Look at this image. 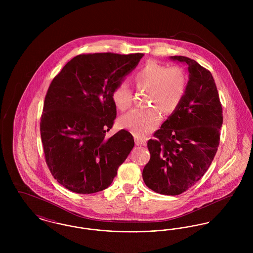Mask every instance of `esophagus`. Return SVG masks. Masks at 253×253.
Wrapping results in <instances>:
<instances>
[{"label":"esophagus","instance_id":"34e87169","mask_svg":"<svg viewBox=\"0 0 253 253\" xmlns=\"http://www.w3.org/2000/svg\"><path fill=\"white\" fill-rule=\"evenodd\" d=\"M134 142H135V144L138 145V146H139V145H140V146H141V145L145 146V145H146V139L140 137V136H136V135H135V136H134Z\"/></svg>","mask_w":253,"mask_h":253}]
</instances>
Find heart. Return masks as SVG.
<instances>
[{
  "label": "heart",
  "mask_w": 253,
  "mask_h": 253,
  "mask_svg": "<svg viewBox=\"0 0 253 253\" xmlns=\"http://www.w3.org/2000/svg\"><path fill=\"white\" fill-rule=\"evenodd\" d=\"M136 89H146L144 102L149 106L130 111L121 119V125L132 133L142 136L152 132L160 121V113L169 115L179 105L187 91V76L178 66L167 67L149 61L132 75ZM115 106L121 112L130 108L133 94L126 83H120L112 91Z\"/></svg>",
  "instance_id": "b5f03b06"
}]
</instances>
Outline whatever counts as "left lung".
<instances>
[{
	"mask_svg": "<svg viewBox=\"0 0 253 253\" xmlns=\"http://www.w3.org/2000/svg\"><path fill=\"white\" fill-rule=\"evenodd\" d=\"M188 64L189 82L179 107L148 140L151 154L142 177L152 191L178 195L201 179L216 155L223 110L211 73L195 60Z\"/></svg>",
	"mask_w": 253,
	"mask_h": 253,
	"instance_id": "obj_1",
	"label": "left lung"
}]
</instances>
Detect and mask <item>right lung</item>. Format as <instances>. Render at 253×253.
Listing matches in <instances>:
<instances>
[{"mask_svg": "<svg viewBox=\"0 0 253 253\" xmlns=\"http://www.w3.org/2000/svg\"><path fill=\"white\" fill-rule=\"evenodd\" d=\"M144 55L81 54L52 81L40 122L45 162L67 190L94 193L108 188L132 151V134L111 137L117 117L112 91Z\"/></svg>", "mask_w": 253, "mask_h": 253, "instance_id": "right-lung-1", "label": "right lung"}]
</instances>
